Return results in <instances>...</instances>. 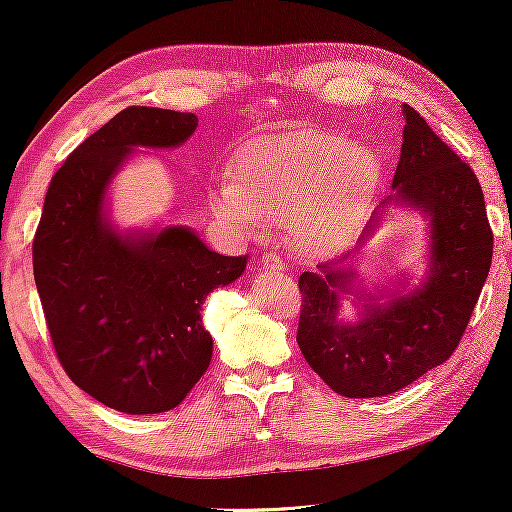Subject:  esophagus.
<instances>
[{
	"instance_id": "34e87169",
	"label": "esophagus",
	"mask_w": 512,
	"mask_h": 512,
	"mask_svg": "<svg viewBox=\"0 0 512 512\" xmlns=\"http://www.w3.org/2000/svg\"><path fill=\"white\" fill-rule=\"evenodd\" d=\"M265 270H286V263L283 261H279V258H276L274 254H270V251H265L263 254V263H261Z\"/></svg>"
}]
</instances>
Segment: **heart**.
<instances>
[{
  "label": "heart",
  "mask_w": 512,
  "mask_h": 512,
  "mask_svg": "<svg viewBox=\"0 0 512 512\" xmlns=\"http://www.w3.org/2000/svg\"><path fill=\"white\" fill-rule=\"evenodd\" d=\"M376 174L370 149L338 133L261 138L238 154L233 181L217 183L211 208L242 236H258L265 220L288 224L301 251L322 256L349 240Z\"/></svg>",
  "instance_id": "heart-1"
}]
</instances>
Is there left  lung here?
I'll return each mask as SVG.
<instances>
[{"mask_svg": "<svg viewBox=\"0 0 512 512\" xmlns=\"http://www.w3.org/2000/svg\"><path fill=\"white\" fill-rule=\"evenodd\" d=\"M404 120L395 195L383 206L406 201L429 215L426 281L406 295L370 297L358 322L345 324L338 311L354 274L324 263L317 265L320 274L299 276L297 345L320 379L349 399L392 395L445 363L463 338L492 263V229L474 170L413 106L404 104ZM374 222L360 240L370 236Z\"/></svg>", "mask_w": 512, "mask_h": 512, "instance_id": "left-lung-1", "label": "left lung"}]
</instances>
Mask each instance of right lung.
I'll use <instances>...</instances> for the list:
<instances>
[{
	"mask_svg": "<svg viewBox=\"0 0 512 512\" xmlns=\"http://www.w3.org/2000/svg\"><path fill=\"white\" fill-rule=\"evenodd\" d=\"M197 115L129 106L65 158L33 238V276L65 374L129 415L177 408L211 365L201 304L245 272L186 226L120 236L104 195L131 147H177Z\"/></svg>",
	"mask_w": 512,
	"mask_h": 512,
	"instance_id": "right-lung-1",
	"label": "right lung"
}]
</instances>
